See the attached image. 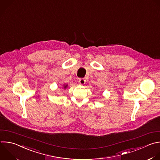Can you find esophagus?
Segmentation results:
<instances>
[{
  "label": "esophagus",
  "mask_w": 160,
  "mask_h": 160,
  "mask_svg": "<svg viewBox=\"0 0 160 160\" xmlns=\"http://www.w3.org/2000/svg\"><path fill=\"white\" fill-rule=\"evenodd\" d=\"M78 82H79V83L81 84V85H83V84H85V80L84 79V78H80L79 79V80H78Z\"/></svg>",
  "instance_id": "esophagus-1"
}]
</instances>
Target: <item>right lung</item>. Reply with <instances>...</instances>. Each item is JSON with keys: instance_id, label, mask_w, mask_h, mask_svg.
Returning a JSON list of instances; mask_svg holds the SVG:
<instances>
[{"instance_id": "1", "label": "right lung", "mask_w": 160, "mask_h": 160, "mask_svg": "<svg viewBox=\"0 0 160 160\" xmlns=\"http://www.w3.org/2000/svg\"><path fill=\"white\" fill-rule=\"evenodd\" d=\"M67 87V85H65V88H66Z\"/></svg>"}]
</instances>
